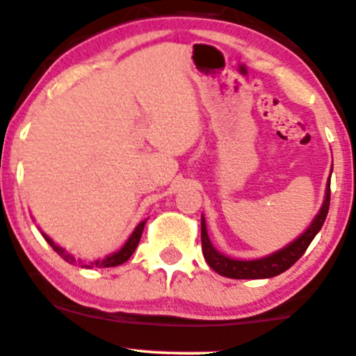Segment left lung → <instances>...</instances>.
<instances>
[{
    "label": "left lung",
    "instance_id": "left-lung-1",
    "mask_svg": "<svg viewBox=\"0 0 356 356\" xmlns=\"http://www.w3.org/2000/svg\"><path fill=\"white\" fill-rule=\"evenodd\" d=\"M330 181H327L326 187V196H324V202L319 209L318 216L311 222L309 228L300 235L298 240L292 241L291 245L284 247L279 252L272 253V255L264 257V259L257 260H235L229 257L222 255L216 248L211 245L208 229H206L204 216L201 218V245H202V255H204L206 261L214 272H218L222 277H229V279H270V277L279 275V273L286 272L292 265L298 261L300 257L304 255L311 241L318 235L321 226L324 225V220L327 216V209H330Z\"/></svg>",
    "mask_w": 356,
    "mask_h": 356
}]
</instances>
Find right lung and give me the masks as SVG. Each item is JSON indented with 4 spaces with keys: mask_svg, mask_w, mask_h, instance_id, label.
I'll list each match as a JSON object with an SVG mask.
<instances>
[{
    "mask_svg": "<svg viewBox=\"0 0 356 356\" xmlns=\"http://www.w3.org/2000/svg\"><path fill=\"white\" fill-rule=\"evenodd\" d=\"M143 226H145V221H142L138 226H136L135 232L131 233V236L128 238L127 243H124L123 247H121V248L118 250V252L113 253V255H108L106 259H103V260L92 261L91 265H88V268H91V267H99V268H104V267H116V265L124 264V261H127L128 259H130L131 255H134L135 248L138 247V241H140V238H142V233H143ZM42 235H44V238L47 240V243H49L50 247L56 250V252L58 253V255L62 257V259H64L65 261H69V264H76V259H74V257L70 255V253H67L64 248H60V247H58V245L54 243V241L50 240V238L47 236L45 233H42Z\"/></svg>",
    "mask_w": 356,
    "mask_h": 356,
    "instance_id": "right-lung-1",
    "label": "right lung"
}]
</instances>
